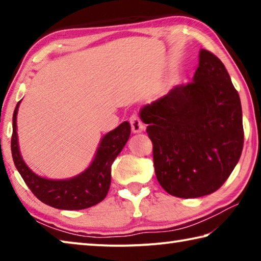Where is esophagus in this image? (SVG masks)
Masks as SVG:
<instances>
[{
    "label": "esophagus",
    "instance_id": "obj_1",
    "mask_svg": "<svg viewBox=\"0 0 261 261\" xmlns=\"http://www.w3.org/2000/svg\"><path fill=\"white\" fill-rule=\"evenodd\" d=\"M129 121L132 127V131H134L135 134H137V132H141L144 130V123L141 122L139 115L137 113H134L131 115Z\"/></svg>",
    "mask_w": 261,
    "mask_h": 261
}]
</instances>
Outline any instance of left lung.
<instances>
[{"instance_id":"8db88e82","label":"left lung","mask_w":261,"mask_h":261,"mask_svg":"<svg viewBox=\"0 0 261 261\" xmlns=\"http://www.w3.org/2000/svg\"><path fill=\"white\" fill-rule=\"evenodd\" d=\"M156 178L171 196L198 198L222 187L240 160V95L224 64L201 49L193 81L145 106Z\"/></svg>"}]
</instances>
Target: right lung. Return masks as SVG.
<instances>
[{
  "instance_id": "obj_1",
  "label": "right lung",
  "mask_w": 261,
  "mask_h": 261,
  "mask_svg": "<svg viewBox=\"0 0 261 261\" xmlns=\"http://www.w3.org/2000/svg\"><path fill=\"white\" fill-rule=\"evenodd\" d=\"M19 103L20 101L17 103L12 117L11 153L17 170L34 196L43 204L70 211L85 210L102 201L109 191L112 163L130 137L129 123L123 122L103 137L93 162L83 174L70 179L53 180L35 175L20 156L16 132V117Z\"/></svg>"
}]
</instances>
